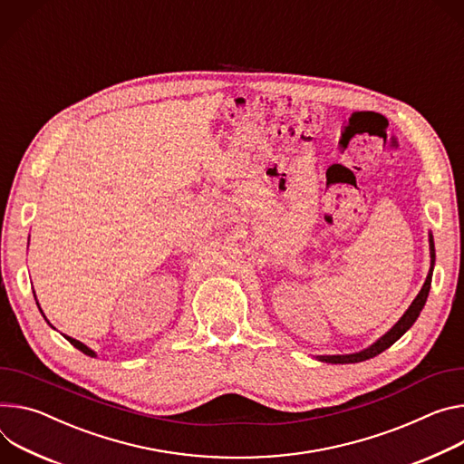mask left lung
Masks as SVG:
<instances>
[{
  "instance_id": "left-lung-1",
  "label": "left lung",
  "mask_w": 464,
  "mask_h": 464,
  "mask_svg": "<svg viewBox=\"0 0 464 464\" xmlns=\"http://www.w3.org/2000/svg\"><path fill=\"white\" fill-rule=\"evenodd\" d=\"M430 249H431V270L426 277V283L422 286V290L418 292V296L414 298V302L411 304V307L405 311V314L398 320V324L387 333L383 334L382 339H379L375 344H372L370 348L359 352V353H352V355H322L318 357L324 362H333V364H348V362H361L366 359H372L375 355H379L382 352H385L387 348H391L400 336L416 322L420 311L424 309L426 300H428V294H430V286H431V276H433V265H435V244H433V237L430 235Z\"/></svg>"
}]
</instances>
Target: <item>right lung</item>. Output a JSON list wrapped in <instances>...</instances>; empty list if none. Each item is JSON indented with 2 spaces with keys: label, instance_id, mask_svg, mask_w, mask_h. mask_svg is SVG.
<instances>
[{
  "label": "right lung",
  "instance_id": "add662e5",
  "mask_svg": "<svg viewBox=\"0 0 464 464\" xmlns=\"http://www.w3.org/2000/svg\"><path fill=\"white\" fill-rule=\"evenodd\" d=\"M66 336V334H64ZM66 341L72 344V346H75L79 352H82V353H85V355H91V357H94L96 353L91 350V348H87L85 344H82V343H79V341H75V339H72V336H66Z\"/></svg>",
  "mask_w": 464,
  "mask_h": 464
}]
</instances>
